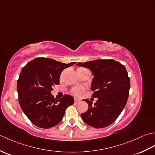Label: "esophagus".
I'll use <instances>...</instances> for the list:
<instances>
[{"instance_id":"34e87169","label":"esophagus","mask_w":155,"mask_h":155,"mask_svg":"<svg viewBox=\"0 0 155 155\" xmlns=\"http://www.w3.org/2000/svg\"><path fill=\"white\" fill-rule=\"evenodd\" d=\"M81 100L79 99V98H74V102L75 103H77V102H79Z\"/></svg>"}]
</instances>
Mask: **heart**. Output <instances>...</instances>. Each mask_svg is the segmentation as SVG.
Instances as JSON below:
<instances>
[{"instance_id":"obj_1","label":"heart","mask_w":155,"mask_h":155,"mask_svg":"<svg viewBox=\"0 0 155 155\" xmlns=\"http://www.w3.org/2000/svg\"><path fill=\"white\" fill-rule=\"evenodd\" d=\"M85 91V88L83 86H77L74 87L71 90V93L75 96H81Z\"/></svg>"}]
</instances>
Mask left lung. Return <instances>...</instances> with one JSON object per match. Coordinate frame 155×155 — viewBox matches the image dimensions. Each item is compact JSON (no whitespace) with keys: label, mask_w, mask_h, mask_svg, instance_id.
Listing matches in <instances>:
<instances>
[{"label":"left lung","mask_w":155,"mask_h":155,"mask_svg":"<svg viewBox=\"0 0 155 155\" xmlns=\"http://www.w3.org/2000/svg\"><path fill=\"white\" fill-rule=\"evenodd\" d=\"M77 66L89 68L94 78L92 97L98 98L96 103L84 99L88 108L81 114L90 126L100 128L109 126L117 120L127 104L130 87L126 68L113 59L78 62Z\"/></svg>","instance_id":"left-lung-1"}]
</instances>
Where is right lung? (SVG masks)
<instances>
[{
    "label": "right lung",
    "instance_id": "obj_1",
    "mask_svg": "<svg viewBox=\"0 0 155 155\" xmlns=\"http://www.w3.org/2000/svg\"><path fill=\"white\" fill-rule=\"evenodd\" d=\"M75 63L38 57L22 68L17 81L18 102L26 116L37 127H54L63 118L66 108L74 103L71 95L64 94L57 99L51 91L52 87L59 84L62 71Z\"/></svg>",
    "mask_w": 155,
    "mask_h": 155
}]
</instances>
